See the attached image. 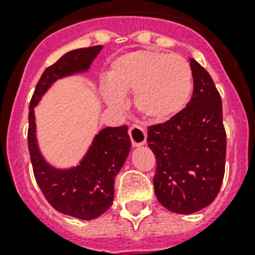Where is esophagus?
<instances>
[{"label": "esophagus", "instance_id": "34e87169", "mask_svg": "<svg viewBox=\"0 0 255 255\" xmlns=\"http://www.w3.org/2000/svg\"><path fill=\"white\" fill-rule=\"evenodd\" d=\"M128 133H129V137H131L132 145L133 147H140V145H143L147 141V132H145V129L143 127H140V126H136V124L131 126Z\"/></svg>", "mask_w": 255, "mask_h": 255}]
</instances>
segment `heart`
<instances>
[{"label": "heart", "instance_id": "heart-1", "mask_svg": "<svg viewBox=\"0 0 255 255\" xmlns=\"http://www.w3.org/2000/svg\"><path fill=\"white\" fill-rule=\"evenodd\" d=\"M102 95L108 107L123 110L126 94L133 92L136 110L151 122H165L185 107L192 94L193 75L180 55L136 50L112 62Z\"/></svg>", "mask_w": 255, "mask_h": 255}]
</instances>
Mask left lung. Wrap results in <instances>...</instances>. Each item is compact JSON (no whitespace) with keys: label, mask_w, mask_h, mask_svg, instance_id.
<instances>
[{"label":"left lung","mask_w":255,"mask_h":255,"mask_svg":"<svg viewBox=\"0 0 255 255\" xmlns=\"http://www.w3.org/2000/svg\"><path fill=\"white\" fill-rule=\"evenodd\" d=\"M193 95L165 123L148 127L156 157L155 194L170 212L190 214L210 205L225 173L226 133L222 102L209 73L190 58Z\"/></svg>","instance_id":"obj_1"}]
</instances>
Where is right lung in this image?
Segmentation results:
<instances>
[{
  "label": "right lung",
  "mask_w": 255,
  "mask_h": 255,
  "mask_svg": "<svg viewBox=\"0 0 255 255\" xmlns=\"http://www.w3.org/2000/svg\"><path fill=\"white\" fill-rule=\"evenodd\" d=\"M103 46L71 50L43 71L29 107L27 144L35 180L54 209L79 220H94L114 201L116 174L123 167L131 149L128 127H107L96 133L78 165L57 168L41 153L37 140L34 107L47 90L62 78L88 71Z\"/></svg>",
  "instance_id": "right-lung-1"
}]
</instances>
